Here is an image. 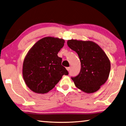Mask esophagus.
Here are the masks:
<instances>
[{
    "mask_svg": "<svg viewBox=\"0 0 126 126\" xmlns=\"http://www.w3.org/2000/svg\"><path fill=\"white\" fill-rule=\"evenodd\" d=\"M66 70H67L68 71L70 70V67H66Z\"/></svg>",
    "mask_w": 126,
    "mask_h": 126,
    "instance_id": "obj_1",
    "label": "esophagus"
}]
</instances>
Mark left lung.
Returning <instances> with one entry per match:
<instances>
[{
	"label": "left lung",
	"instance_id": "left-lung-1",
	"mask_svg": "<svg viewBox=\"0 0 126 126\" xmlns=\"http://www.w3.org/2000/svg\"><path fill=\"white\" fill-rule=\"evenodd\" d=\"M67 45L78 53L81 62L80 73L72 77L76 87L87 93H94L109 78L110 62L102 48L94 42L69 40Z\"/></svg>",
	"mask_w": 126,
	"mask_h": 126
}]
</instances>
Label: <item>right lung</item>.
Returning <instances> with one entry per match:
<instances>
[{
	"mask_svg": "<svg viewBox=\"0 0 126 126\" xmlns=\"http://www.w3.org/2000/svg\"><path fill=\"white\" fill-rule=\"evenodd\" d=\"M63 39L45 37L32 46L23 63L24 82L34 92L44 94L55 87L63 75H68L57 56L64 46Z\"/></svg>",
	"mask_w": 126,
	"mask_h": 126,
	"instance_id": "right-lung-1",
	"label": "right lung"
}]
</instances>
